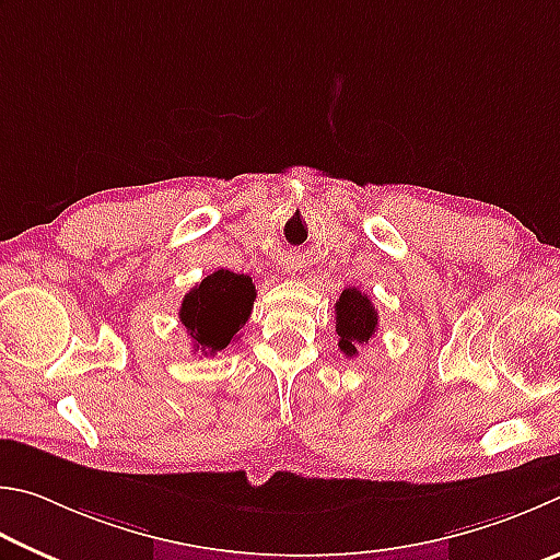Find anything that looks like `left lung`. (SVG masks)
Instances as JSON below:
<instances>
[{"instance_id": "8db88e82", "label": "left lung", "mask_w": 560, "mask_h": 560, "mask_svg": "<svg viewBox=\"0 0 560 560\" xmlns=\"http://www.w3.org/2000/svg\"><path fill=\"white\" fill-rule=\"evenodd\" d=\"M337 315V335H339V349L345 357L354 359L359 354V347H364L376 335L378 329V312L374 302L357 288H347L339 295L335 305Z\"/></svg>"}]
</instances>
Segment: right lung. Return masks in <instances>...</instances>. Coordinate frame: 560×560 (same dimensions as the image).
<instances>
[{
    "label": "right lung",
    "instance_id": "1",
    "mask_svg": "<svg viewBox=\"0 0 560 560\" xmlns=\"http://www.w3.org/2000/svg\"><path fill=\"white\" fill-rule=\"evenodd\" d=\"M255 285L248 275L215 270L186 292L179 310V322L189 335L194 351L213 357L231 341L250 317Z\"/></svg>",
    "mask_w": 560,
    "mask_h": 560
}]
</instances>
